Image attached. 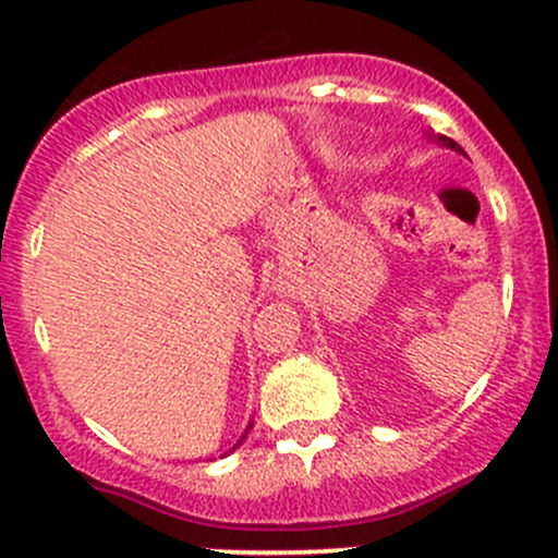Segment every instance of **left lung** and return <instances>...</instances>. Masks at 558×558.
I'll return each instance as SVG.
<instances>
[{"label": "left lung", "instance_id": "8db88e82", "mask_svg": "<svg viewBox=\"0 0 558 558\" xmlns=\"http://www.w3.org/2000/svg\"><path fill=\"white\" fill-rule=\"evenodd\" d=\"M426 137H429V140H435V143H440L442 148H451V150H456V154H461V156H464V148H461L459 143H453L451 137H442V134H435V132H432V129H429V132H426Z\"/></svg>", "mask_w": 558, "mask_h": 558}]
</instances>
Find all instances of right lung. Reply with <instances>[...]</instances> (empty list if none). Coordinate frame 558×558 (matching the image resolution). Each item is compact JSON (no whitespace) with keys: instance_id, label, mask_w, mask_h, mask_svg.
<instances>
[{"instance_id":"obj_1","label":"right lung","mask_w":558,"mask_h":558,"mask_svg":"<svg viewBox=\"0 0 558 558\" xmlns=\"http://www.w3.org/2000/svg\"><path fill=\"white\" fill-rule=\"evenodd\" d=\"M251 426H253V421H251V424H247V429L243 432V437H240V440H238V442H234V446H232V448H229V451H227V453H223V456H229V453H232V451H238V446H243V440H245V437H247V432H251Z\"/></svg>"}]
</instances>
